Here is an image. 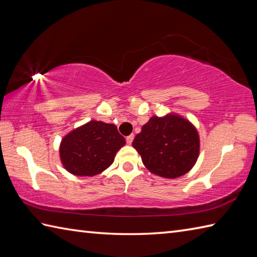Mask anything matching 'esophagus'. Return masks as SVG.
<instances>
[{
  "mask_svg": "<svg viewBox=\"0 0 257 257\" xmlns=\"http://www.w3.org/2000/svg\"><path fill=\"white\" fill-rule=\"evenodd\" d=\"M133 140H134V135H129V136H127V137H125V141H127L128 145H132Z\"/></svg>",
  "mask_w": 257,
  "mask_h": 257,
  "instance_id": "34e87169",
  "label": "esophagus"
}]
</instances>
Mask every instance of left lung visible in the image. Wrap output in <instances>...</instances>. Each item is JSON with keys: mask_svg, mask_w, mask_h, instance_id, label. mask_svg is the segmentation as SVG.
I'll return each mask as SVG.
<instances>
[{"mask_svg": "<svg viewBox=\"0 0 257 257\" xmlns=\"http://www.w3.org/2000/svg\"><path fill=\"white\" fill-rule=\"evenodd\" d=\"M145 167L157 176L174 179L189 172L200 152L198 130L177 113L154 116L133 143Z\"/></svg>", "mask_w": 257, "mask_h": 257, "instance_id": "obj_1", "label": "left lung"}]
</instances>
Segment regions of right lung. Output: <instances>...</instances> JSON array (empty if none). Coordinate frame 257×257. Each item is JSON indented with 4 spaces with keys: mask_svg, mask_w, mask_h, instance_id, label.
Wrapping results in <instances>:
<instances>
[{
    "mask_svg": "<svg viewBox=\"0 0 257 257\" xmlns=\"http://www.w3.org/2000/svg\"><path fill=\"white\" fill-rule=\"evenodd\" d=\"M124 144L113 123L91 120L65 136L59 146V157L69 173L92 177L112 165Z\"/></svg>",
    "mask_w": 257,
    "mask_h": 257,
    "instance_id": "add662e5",
    "label": "right lung"
}]
</instances>
